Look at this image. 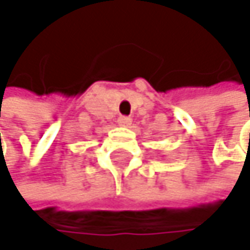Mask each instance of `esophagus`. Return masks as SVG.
I'll return each instance as SVG.
<instances>
[{
	"instance_id": "esophagus-1",
	"label": "esophagus",
	"mask_w": 250,
	"mask_h": 250,
	"mask_svg": "<svg viewBox=\"0 0 250 250\" xmlns=\"http://www.w3.org/2000/svg\"><path fill=\"white\" fill-rule=\"evenodd\" d=\"M117 123H119V125H122V127H128V125H131V119H130V117L122 116V117H119Z\"/></svg>"
}]
</instances>
